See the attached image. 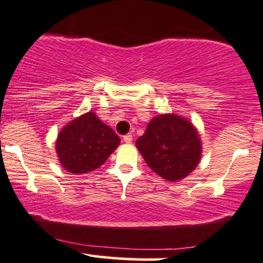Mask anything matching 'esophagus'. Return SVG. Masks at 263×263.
Returning a JSON list of instances; mask_svg holds the SVG:
<instances>
[{
	"label": "esophagus",
	"mask_w": 263,
	"mask_h": 263,
	"mask_svg": "<svg viewBox=\"0 0 263 263\" xmlns=\"http://www.w3.org/2000/svg\"><path fill=\"white\" fill-rule=\"evenodd\" d=\"M123 142H125V143H131V142H132V135L128 134V135L123 136Z\"/></svg>",
	"instance_id": "34e87169"
}]
</instances>
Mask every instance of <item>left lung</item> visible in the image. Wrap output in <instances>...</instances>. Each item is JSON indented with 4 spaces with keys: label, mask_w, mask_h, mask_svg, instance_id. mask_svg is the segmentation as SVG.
<instances>
[{
    "label": "left lung",
    "mask_w": 263,
    "mask_h": 263,
    "mask_svg": "<svg viewBox=\"0 0 263 263\" xmlns=\"http://www.w3.org/2000/svg\"><path fill=\"white\" fill-rule=\"evenodd\" d=\"M136 147L155 173L168 182H179L198 167L201 140L197 127L177 114L155 116Z\"/></svg>",
    "instance_id": "1"
}]
</instances>
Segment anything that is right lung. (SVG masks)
<instances>
[{"label":"right lung","instance_id":"add662e5","mask_svg":"<svg viewBox=\"0 0 263 263\" xmlns=\"http://www.w3.org/2000/svg\"><path fill=\"white\" fill-rule=\"evenodd\" d=\"M120 137L92 111L81 115L59 131L55 151L69 173L84 174L98 170L119 147Z\"/></svg>","mask_w":263,"mask_h":263}]
</instances>
